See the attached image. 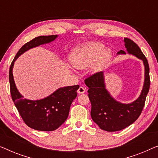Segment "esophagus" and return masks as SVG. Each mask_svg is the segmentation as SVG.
<instances>
[{
    "label": "esophagus",
    "mask_w": 158,
    "mask_h": 158,
    "mask_svg": "<svg viewBox=\"0 0 158 158\" xmlns=\"http://www.w3.org/2000/svg\"><path fill=\"white\" fill-rule=\"evenodd\" d=\"M85 92V88L83 87V86H81V87L78 88V90H77V93L80 94H84Z\"/></svg>",
    "instance_id": "1"
}]
</instances>
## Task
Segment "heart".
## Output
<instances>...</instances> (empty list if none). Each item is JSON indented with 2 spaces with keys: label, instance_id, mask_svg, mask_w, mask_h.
<instances>
[{
  "label": "heart",
  "instance_id": "b5f03b06",
  "mask_svg": "<svg viewBox=\"0 0 158 158\" xmlns=\"http://www.w3.org/2000/svg\"><path fill=\"white\" fill-rule=\"evenodd\" d=\"M111 55V50L105 49V45L102 43L90 42L73 49L70 55V62L75 68L79 69L94 64V70H98L108 62Z\"/></svg>",
  "mask_w": 158,
  "mask_h": 158
}]
</instances>
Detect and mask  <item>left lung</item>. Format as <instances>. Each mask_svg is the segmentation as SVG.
<instances>
[{"label": "left lung", "mask_w": 158, "mask_h": 158, "mask_svg": "<svg viewBox=\"0 0 158 158\" xmlns=\"http://www.w3.org/2000/svg\"><path fill=\"white\" fill-rule=\"evenodd\" d=\"M126 52L120 50L117 55H132L142 60L144 67V84L139 96L132 102L122 103L116 100L107 90L103 72L96 73L85 81L89 88L88 97L91 103L90 116L94 122L103 130L116 131L124 129L132 124L139 117L143 109L145 99L150 89V68L148 60L144 57L137 44L124 38Z\"/></svg>", "instance_id": "1"}]
</instances>
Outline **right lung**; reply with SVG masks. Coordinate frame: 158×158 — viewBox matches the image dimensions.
<instances>
[{
  "instance_id": "add662e5",
  "label": "right lung",
  "mask_w": 158,
  "mask_h": 158,
  "mask_svg": "<svg viewBox=\"0 0 158 158\" xmlns=\"http://www.w3.org/2000/svg\"><path fill=\"white\" fill-rule=\"evenodd\" d=\"M58 35L40 36L25 44L17 52L10 64L9 83L12 100L27 126L39 131H54L61 126L68 117L71 103L77 97L80 86H64L57 88L49 96L40 100L23 98L15 83L13 69L14 62L26 52L40 45L52 42Z\"/></svg>"
}]
</instances>
